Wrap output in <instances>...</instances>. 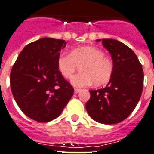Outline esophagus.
<instances>
[{"label": "esophagus", "instance_id": "obj_1", "mask_svg": "<svg viewBox=\"0 0 154 154\" xmlns=\"http://www.w3.org/2000/svg\"><path fill=\"white\" fill-rule=\"evenodd\" d=\"M80 91H81V89H78V88H76V89H74V92H75V94L79 93Z\"/></svg>", "mask_w": 154, "mask_h": 154}]
</instances>
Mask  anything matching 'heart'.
Listing matches in <instances>:
<instances>
[{"label":"heart","instance_id":"obj_1","mask_svg":"<svg viewBox=\"0 0 154 154\" xmlns=\"http://www.w3.org/2000/svg\"><path fill=\"white\" fill-rule=\"evenodd\" d=\"M81 66V73L73 76L71 84L74 87L94 85L101 86L109 82L114 72V64L105 53L94 46H82L72 49L69 55L60 54L57 59L59 71L66 78H70Z\"/></svg>","mask_w":154,"mask_h":154}]
</instances>
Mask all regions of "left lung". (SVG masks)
I'll return each instance as SVG.
<instances>
[{
  "label": "left lung",
  "mask_w": 154,
  "mask_h": 154,
  "mask_svg": "<svg viewBox=\"0 0 154 154\" xmlns=\"http://www.w3.org/2000/svg\"><path fill=\"white\" fill-rule=\"evenodd\" d=\"M109 52L114 72L105 88L89 91L86 110L94 121L116 124L132 113L141 97L143 70L134 52L122 42L112 38L97 39Z\"/></svg>",
  "instance_id": "left-lung-1"
}]
</instances>
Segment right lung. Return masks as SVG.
I'll list each match as a JSON object with an SVG mask.
<instances>
[{"mask_svg":"<svg viewBox=\"0 0 154 154\" xmlns=\"http://www.w3.org/2000/svg\"><path fill=\"white\" fill-rule=\"evenodd\" d=\"M63 39L42 38L28 44L20 53L10 75L17 105L28 117L47 122L60 116L73 94V87L57 67Z\"/></svg>","mask_w":154,"mask_h":154,"instance_id":"add662e5","label":"right lung"}]
</instances>
